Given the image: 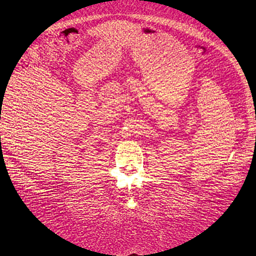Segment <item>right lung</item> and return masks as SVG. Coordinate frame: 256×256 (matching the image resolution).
<instances>
[{"label":"right lung","instance_id":"right-lung-1","mask_svg":"<svg viewBox=\"0 0 256 256\" xmlns=\"http://www.w3.org/2000/svg\"><path fill=\"white\" fill-rule=\"evenodd\" d=\"M0 138H1V136H0Z\"/></svg>","mask_w":256,"mask_h":256}]
</instances>
